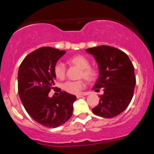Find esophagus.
Listing matches in <instances>:
<instances>
[{
  "label": "esophagus",
  "mask_w": 154,
  "mask_h": 154,
  "mask_svg": "<svg viewBox=\"0 0 154 154\" xmlns=\"http://www.w3.org/2000/svg\"><path fill=\"white\" fill-rule=\"evenodd\" d=\"M85 94H79V95H77V96H76V97H77L79 99V98L82 97V96H85Z\"/></svg>",
  "instance_id": "obj_1"
}]
</instances>
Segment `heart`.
<instances>
[{"label":"heart","instance_id":"1","mask_svg":"<svg viewBox=\"0 0 154 154\" xmlns=\"http://www.w3.org/2000/svg\"><path fill=\"white\" fill-rule=\"evenodd\" d=\"M70 65H72L80 69L79 72V78L83 77L87 81H93L97 76V71L94 67L91 66L89 58L82 55H76L71 57L68 60ZM53 72L55 77L59 79H63L65 76L66 69L62 62H58L54 66ZM85 87L84 79L76 80V81H67L62 85V89L65 92L71 94H79Z\"/></svg>","mask_w":154,"mask_h":154}]
</instances>
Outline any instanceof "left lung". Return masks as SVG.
<instances>
[{
	"instance_id": "obj_1",
	"label": "left lung",
	"mask_w": 154,
	"mask_h": 154,
	"mask_svg": "<svg viewBox=\"0 0 154 154\" xmlns=\"http://www.w3.org/2000/svg\"><path fill=\"white\" fill-rule=\"evenodd\" d=\"M99 65V76L93 90L103 88L99 104L92 108L94 114L112 118L123 112L131 102L136 85L134 67L128 55L108 45L87 48Z\"/></svg>"
}]
</instances>
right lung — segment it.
<instances>
[{"label": "right lung", "mask_w": 154, "mask_h": 154, "mask_svg": "<svg viewBox=\"0 0 154 154\" xmlns=\"http://www.w3.org/2000/svg\"><path fill=\"white\" fill-rule=\"evenodd\" d=\"M65 53L54 48H40L27 55L18 69L17 87L21 103L30 116L46 127H58L72 115L75 96L62 91L57 97L48 96L51 89H55L53 69Z\"/></svg>", "instance_id": "add662e5"}]
</instances>
